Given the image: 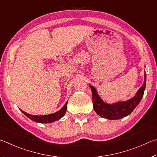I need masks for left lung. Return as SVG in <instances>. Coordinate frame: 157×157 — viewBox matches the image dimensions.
Returning <instances> with one entry per match:
<instances>
[{
	"label": "left lung",
	"instance_id": "1",
	"mask_svg": "<svg viewBox=\"0 0 157 157\" xmlns=\"http://www.w3.org/2000/svg\"><path fill=\"white\" fill-rule=\"evenodd\" d=\"M144 78V83L138 90L135 97L127 101L114 103L112 105L103 102L98 95L96 89L91 85H90L92 92V103L94 111L101 117L110 120L119 119L128 116L138 105L144 96L145 83H146V74H145Z\"/></svg>",
	"mask_w": 157,
	"mask_h": 157
}]
</instances>
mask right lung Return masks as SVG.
<instances>
[{"label": "right lung", "mask_w": 157, "mask_h": 157, "mask_svg": "<svg viewBox=\"0 0 157 157\" xmlns=\"http://www.w3.org/2000/svg\"><path fill=\"white\" fill-rule=\"evenodd\" d=\"M67 102L65 104V105L58 111L56 113L48 114V115H44V116H35V115H32L29 114H27L26 112L21 110L23 113L26 115L27 117H29L30 119L34 121L35 122H38L41 123H52L54 122L55 121H57L62 118L64 114H65L66 110H67Z\"/></svg>", "instance_id": "1"}]
</instances>
